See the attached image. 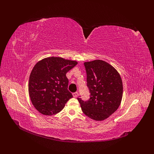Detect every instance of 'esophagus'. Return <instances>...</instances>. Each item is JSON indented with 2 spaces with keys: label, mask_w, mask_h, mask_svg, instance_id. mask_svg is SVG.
<instances>
[{
  "label": "esophagus",
  "mask_w": 154,
  "mask_h": 154,
  "mask_svg": "<svg viewBox=\"0 0 154 154\" xmlns=\"http://www.w3.org/2000/svg\"><path fill=\"white\" fill-rule=\"evenodd\" d=\"M72 96H73V97H78V93L77 92H74L73 94H72Z\"/></svg>",
  "instance_id": "esophagus-1"
}]
</instances>
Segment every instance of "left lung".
<instances>
[{
    "label": "left lung",
    "instance_id": "obj_1",
    "mask_svg": "<svg viewBox=\"0 0 154 154\" xmlns=\"http://www.w3.org/2000/svg\"><path fill=\"white\" fill-rule=\"evenodd\" d=\"M91 97H78L83 112L95 121H103L117 110L123 97V82L113 66L101 60L84 63Z\"/></svg>",
    "mask_w": 154,
    "mask_h": 154
}]
</instances>
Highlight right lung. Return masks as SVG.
<instances>
[{
  "label": "right lung",
  "mask_w": 154,
  "mask_h": 154,
  "mask_svg": "<svg viewBox=\"0 0 154 154\" xmlns=\"http://www.w3.org/2000/svg\"><path fill=\"white\" fill-rule=\"evenodd\" d=\"M76 61L61 57H48L37 62L30 74L28 91L32 104L46 116L60 112L72 95L68 88L66 73Z\"/></svg>",
  "instance_id": "1"
}]
</instances>
